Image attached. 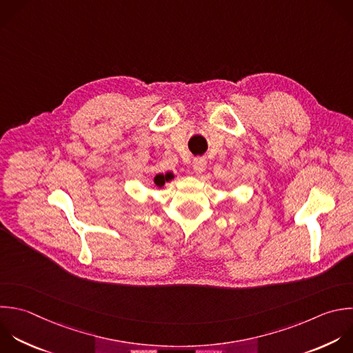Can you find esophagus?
<instances>
[{
  "label": "esophagus",
  "mask_w": 353,
  "mask_h": 353,
  "mask_svg": "<svg viewBox=\"0 0 353 353\" xmlns=\"http://www.w3.org/2000/svg\"><path fill=\"white\" fill-rule=\"evenodd\" d=\"M193 170L196 175H201L207 170V160L203 157H197L193 160Z\"/></svg>",
  "instance_id": "34e87169"
}]
</instances>
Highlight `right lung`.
I'll list each match as a JSON object with an SVG mask.
<instances>
[{"mask_svg": "<svg viewBox=\"0 0 353 353\" xmlns=\"http://www.w3.org/2000/svg\"><path fill=\"white\" fill-rule=\"evenodd\" d=\"M174 174L172 172H165V174H157L153 179V183L157 186V188H163L167 182L172 181L174 179Z\"/></svg>", "mask_w": 353, "mask_h": 353, "instance_id": "1", "label": "right lung"}]
</instances>
